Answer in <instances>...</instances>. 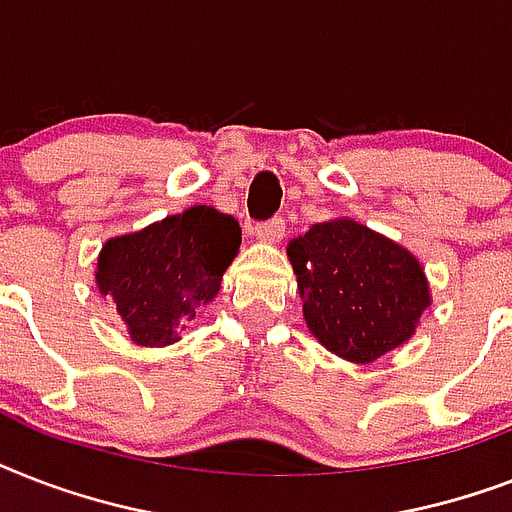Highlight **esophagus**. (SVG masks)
Masks as SVG:
<instances>
[{
	"instance_id": "obj_1",
	"label": "esophagus",
	"mask_w": 512,
	"mask_h": 512,
	"mask_svg": "<svg viewBox=\"0 0 512 512\" xmlns=\"http://www.w3.org/2000/svg\"><path fill=\"white\" fill-rule=\"evenodd\" d=\"M255 233H257V239L279 241L281 236H284V220H281V217H271V220H265V223L257 225Z\"/></svg>"
}]
</instances>
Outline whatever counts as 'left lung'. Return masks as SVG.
<instances>
[{
  "instance_id": "obj_1",
  "label": "left lung",
  "mask_w": 512,
  "mask_h": 512,
  "mask_svg": "<svg viewBox=\"0 0 512 512\" xmlns=\"http://www.w3.org/2000/svg\"><path fill=\"white\" fill-rule=\"evenodd\" d=\"M287 255L311 335L356 364L404 345L430 305L417 257L348 217L316 223Z\"/></svg>"
}]
</instances>
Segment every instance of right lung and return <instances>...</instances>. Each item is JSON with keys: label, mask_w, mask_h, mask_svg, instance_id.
<instances>
[{"label": "right lung", "mask_w": 512, "mask_h": 512, "mask_svg": "<svg viewBox=\"0 0 512 512\" xmlns=\"http://www.w3.org/2000/svg\"><path fill=\"white\" fill-rule=\"evenodd\" d=\"M239 220L215 207H188L143 231L108 239L95 284L138 345L162 348L220 292L225 268L239 252Z\"/></svg>", "instance_id": "1"}]
</instances>
